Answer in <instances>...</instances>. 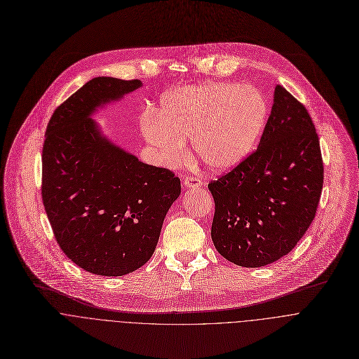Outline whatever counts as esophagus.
<instances>
[{"label": "esophagus", "instance_id": "1", "mask_svg": "<svg viewBox=\"0 0 359 359\" xmlns=\"http://www.w3.org/2000/svg\"><path fill=\"white\" fill-rule=\"evenodd\" d=\"M183 184H184V187H187V189H197V187H200L201 186V180L200 179H197V177H194V176H186L184 179H183Z\"/></svg>", "mask_w": 359, "mask_h": 359}]
</instances>
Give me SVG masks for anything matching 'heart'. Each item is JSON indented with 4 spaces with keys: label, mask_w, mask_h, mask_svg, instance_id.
Listing matches in <instances>:
<instances>
[{
    "label": "heart",
    "mask_w": 359,
    "mask_h": 359,
    "mask_svg": "<svg viewBox=\"0 0 359 359\" xmlns=\"http://www.w3.org/2000/svg\"><path fill=\"white\" fill-rule=\"evenodd\" d=\"M266 116L268 102L258 88L207 83L168 91L158 116L147 115L141 130L165 165L183 162L184 140L190 138L193 154L205 168L225 172L254 151Z\"/></svg>",
    "instance_id": "1"
}]
</instances>
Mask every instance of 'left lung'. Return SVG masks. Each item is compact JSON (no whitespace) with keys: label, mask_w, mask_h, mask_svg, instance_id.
Listing matches in <instances>:
<instances>
[{"label":"left lung","mask_w":359,"mask_h":359,"mask_svg":"<svg viewBox=\"0 0 359 359\" xmlns=\"http://www.w3.org/2000/svg\"><path fill=\"white\" fill-rule=\"evenodd\" d=\"M259 147L208 183L211 238L229 262L259 268L287 255L310 226L324 179L316 127L306 107L278 84Z\"/></svg>","instance_id":"8db88e82"}]
</instances>
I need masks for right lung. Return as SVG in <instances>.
<instances>
[{"mask_svg":"<svg viewBox=\"0 0 359 359\" xmlns=\"http://www.w3.org/2000/svg\"><path fill=\"white\" fill-rule=\"evenodd\" d=\"M140 80L95 77L60 104L42 151V201L65 255L100 276L144 266L180 196V179L101 135L91 115L140 88Z\"/></svg>","mask_w":359,"mask_h":359,"instance_id":"add662e5","label":"right lung"}]
</instances>
